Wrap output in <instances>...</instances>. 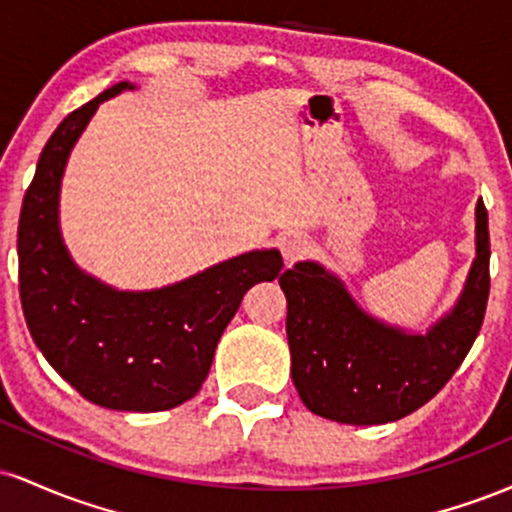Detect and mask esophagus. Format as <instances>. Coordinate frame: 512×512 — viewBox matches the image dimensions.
Instances as JSON below:
<instances>
[{"label": "esophagus", "mask_w": 512, "mask_h": 512, "mask_svg": "<svg viewBox=\"0 0 512 512\" xmlns=\"http://www.w3.org/2000/svg\"><path fill=\"white\" fill-rule=\"evenodd\" d=\"M305 250H308V240L303 236H298V233H293V236H286L281 240V255H284L286 262H296L301 260L305 255Z\"/></svg>", "instance_id": "34e87169"}]
</instances>
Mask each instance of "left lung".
<instances>
[{"mask_svg":"<svg viewBox=\"0 0 512 512\" xmlns=\"http://www.w3.org/2000/svg\"><path fill=\"white\" fill-rule=\"evenodd\" d=\"M489 211L477 204V260L455 310L426 337L380 325L315 262L279 276L289 313L291 378L313 414L351 426L387 424L424 407L462 366L489 303Z\"/></svg>","mask_w":512,"mask_h":512,"instance_id":"8db88e82","label":"left lung"}]
</instances>
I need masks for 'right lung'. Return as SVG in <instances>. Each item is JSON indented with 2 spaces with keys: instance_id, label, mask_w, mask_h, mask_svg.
Wrapping results in <instances>:
<instances>
[{
  "instance_id": "add662e5",
  "label": "right lung",
  "mask_w": 512,
  "mask_h": 512,
  "mask_svg": "<svg viewBox=\"0 0 512 512\" xmlns=\"http://www.w3.org/2000/svg\"><path fill=\"white\" fill-rule=\"evenodd\" d=\"M115 84L69 113L38 158L19 216V293L35 346L88 402L163 411L207 380L216 344L250 286L279 276L276 250H257L161 291L120 293L81 274L57 228V195L69 151Z\"/></svg>"
}]
</instances>
